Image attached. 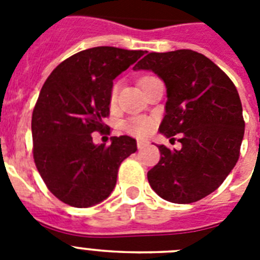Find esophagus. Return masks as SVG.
<instances>
[{"mask_svg":"<svg viewBox=\"0 0 260 260\" xmlns=\"http://www.w3.org/2000/svg\"><path fill=\"white\" fill-rule=\"evenodd\" d=\"M148 141L147 140H137V148H139V149H143L144 147H147L148 145Z\"/></svg>","mask_w":260,"mask_h":260,"instance_id":"1","label":"esophagus"}]
</instances>
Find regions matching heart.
<instances>
[{"label":"heart","mask_w":260,"mask_h":260,"mask_svg":"<svg viewBox=\"0 0 260 260\" xmlns=\"http://www.w3.org/2000/svg\"><path fill=\"white\" fill-rule=\"evenodd\" d=\"M148 78V76H147ZM145 79V78H144ZM143 80V79H141ZM117 96V84H113L112 89H111L110 100L111 102H115ZM125 131L128 134L135 135V136H147L152 132L154 126V121L150 117L147 116H136L132 117L131 120H128L125 123Z\"/></svg>","instance_id":"1"}]
</instances>
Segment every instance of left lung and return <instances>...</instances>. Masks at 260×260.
Here are the masks:
<instances>
[{
	"instance_id": "1",
	"label": "left lung",
	"mask_w": 260,
	"mask_h": 260,
	"mask_svg": "<svg viewBox=\"0 0 260 260\" xmlns=\"http://www.w3.org/2000/svg\"><path fill=\"white\" fill-rule=\"evenodd\" d=\"M134 70H150L167 86L160 132L180 150L158 145L160 161L148 181L161 198L191 204L218 189L235 167L245 135L242 103L226 74L193 50L149 52Z\"/></svg>"
}]
</instances>
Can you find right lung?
I'll use <instances>...</instances> for the list:
<instances>
[{
    "label": "right lung",
    "instance_id": "obj_1",
    "mask_svg": "<svg viewBox=\"0 0 260 260\" xmlns=\"http://www.w3.org/2000/svg\"><path fill=\"white\" fill-rule=\"evenodd\" d=\"M144 55L141 50L100 46L76 52L52 70L31 117L32 157L49 190L74 208L106 200L120 164L137 150L129 136L95 145L110 116L113 79Z\"/></svg>",
    "mask_w": 260,
    "mask_h": 260
}]
</instances>
